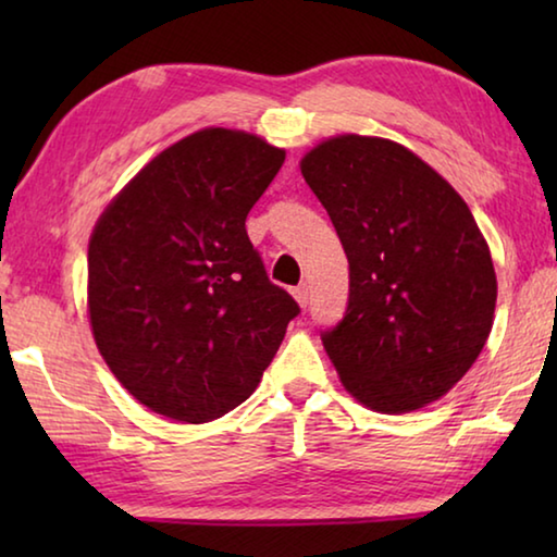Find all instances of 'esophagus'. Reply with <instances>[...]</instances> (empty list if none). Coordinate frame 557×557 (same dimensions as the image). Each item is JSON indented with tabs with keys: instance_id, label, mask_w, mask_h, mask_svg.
<instances>
[{
	"instance_id": "esophagus-1",
	"label": "esophagus",
	"mask_w": 557,
	"mask_h": 557,
	"mask_svg": "<svg viewBox=\"0 0 557 557\" xmlns=\"http://www.w3.org/2000/svg\"><path fill=\"white\" fill-rule=\"evenodd\" d=\"M292 295H295L299 307H307L309 305V285H307V282H305V285H299V287L292 289Z\"/></svg>"
}]
</instances>
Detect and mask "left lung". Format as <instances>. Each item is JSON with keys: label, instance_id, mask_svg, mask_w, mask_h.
<instances>
[{"label": "left lung", "instance_id": "obj_1", "mask_svg": "<svg viewBox=\"0 0 557 557\" xmlns=\"http://www.w3.org/2000/svg\"><path fill=\"white\" fill-rule=\"evenodd\" d=\"M301 176L348 258V307L322 334L338 379L375 412H410L461 381L492 332L496 272L465 199L408 147L338 135Z\"/></svg>", "mask_w": 557, "mask_h": 557}]
</instances>
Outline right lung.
Instances as JSON below:
<instances>
[{"instance_id":"add662e5","label":"right lung","mask_w":557,"mask_h":557,"mask_svg":"<svg viewBox=\"0 0 557 557\" xmlns=\"http://www.w3.org/2000/svg\"><path fill=\"white\" fill-rule=\"evenodd\" d=\"M282 162L285 149L258 135L199 129L157 154L92 228L98 351L164 418L199 425L238 408L299 314L245 231Z\"/></svg>"}]
</instances>
